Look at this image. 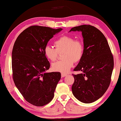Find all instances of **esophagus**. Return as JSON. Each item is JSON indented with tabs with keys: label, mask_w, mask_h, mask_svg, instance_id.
I'll return each mask as SVG.
<instances>
[{
	"label": "esophagus",
	"mask_w": 121,
	"mask_h": 121,
	"mask_svg": "<svg viewBox=\"0 0 121 121\" xmlns=\"http://www.w3.org/2000/svg\"><path fill=\"white\" fill-rule=\"evenodd\" d=\"M67 75V74H65V73H62L61 74V76H62V77H64L66 76Z\"/></svg>",
	"instance_id": "obj_1"
}]
</instances>
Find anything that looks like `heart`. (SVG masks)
<instances>
[{"mask_svg": "<svg viewBox=\"0 0 121 121\" xmlns=\"http://www.w3.org/2000/svg\"><path fill=\"white\" fill-rule=\"evenodd\" d=\"M56 49L47 45L44 48V54L49 60L54 62L57 59L58 53H63L64 59L52 64L54 71L67 73L72 67L74 62H79L85 52V45L81 39H75L71 36H63L54 42Z\"/></svg>", "mask_w": 121, "mask_h": 121, "instance_id": "obj_1", "label": "heart"}]
</instances>
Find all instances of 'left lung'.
<instances>
[{"mask_svg": "<svg viewBox=\"0 0 121 121\" xmlns=\"http://www.w3.org/2000/svg\"><path fill=\"white\" fill-rule=\"evenodd\" d=\"M81 31L85 45L82 59L74 69L81 71L73 74V94L80 102L91 103L106 92L111 81L114 67L113 54L103 34L94 26L83 25L69 31Z\"/></svg>", "mask_w": 121, "mask_h": 121, "instance_id": "left-lung-1", "label": "left lung"}]
</instances>
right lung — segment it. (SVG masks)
I'll use <instances>...</instances> for the list:
<instances>
[{
  "instance_id": "add662e5",
  "label": "right lung",
  "mask_w": 121,
  "mask_h": 121,
  "mask_svg": "<svg viewBox=\"0 0 121 121\" xmlns=\"http://www.w3.org/2000/svg\"><path fill=\"white\" fill-rule=\"evenodd\" d=\"M62 29L31 26L19 34L12 50V67L14 84L25 99L42 107L54 97L60 73H45L50 63L44 54L48 42Z\"/></svg>"
}]
</instances>
